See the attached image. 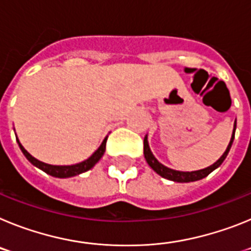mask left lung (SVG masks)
<instances>
[{"label":"left lung","mask_w":251,"mask_h":251,"mask_svg":"<svg viewBox=\"0 0 251 251\" xmlns=\"http://www.w3.org/2000/svg\"><path fill=\"white\" fill-rule=\"evenodd\" d=\"M235 129H236V121L234 123V129H232V134H231V139H230L229 145H227V148L225 150L223 156L220 158L217 159L215 162L214 165L208 166V167L202 168V170H199V171H191V172H183V171H176V170H172V168H168L166 167L165 165H162L161 162H158V159L156 157L153 156L152 151H151L150 145H148V138L147 136L145 137V142H143V153H145V158L147 161L148 166L152 168L156 174H158L159 176L163 177V178H167L171 179V181H174V182H181V183H185V182H194V181H199V179H202L205 178L206 176L211 174L212 171L216 170L217 167H220L221 163L225 161L226 156L229 154V151L231 148L232 142H234V137H235Z\"/></svg>","instance_id":"1"}]
</instances>
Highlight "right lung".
Here are the masks:
<instances>
[{
  "mask_svg": "<svg viewBox=\"0 0 251 251\" xmlns=\"http://www.w3.org/2000/svg\"><path fill=\"white\" fill-rule=\"evenodd\" d=\"M17 139V143L20 146V150L22 151V153L25 154L26 158L35 166V167L40 168L41 171H44L45 174L50 175L52 177H57V178H69V177H74L76 175H80L86 172V171H89L90 168L94 167L97 163H98L99 159L103 157L104 152H105V143H106V137L104 138V141L101 142V145L99 146V148L93 153L92 156L89 157L85 161L80 162V163H76V165H72V166H54V165H48V163H44V162L39 161L35 157H32L27 151L24 148V146L20 143L19 138Z\"/></svg>",
  "mask_w": 251,
  "mask_h": 251,
  "instance_id": "right-lung-1",
  "label": "right lung"
}]
</instances>
